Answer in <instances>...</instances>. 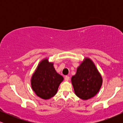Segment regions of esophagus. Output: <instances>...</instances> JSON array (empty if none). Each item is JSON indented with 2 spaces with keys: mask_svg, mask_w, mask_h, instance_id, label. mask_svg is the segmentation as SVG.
I'll return each mask as SVG.
<instances>
[{
  "mask_svg": "<svg viewBox=\"0 0 123 123\" xmlns=\"http://www.w3.org/2000/svg\"><path fill=\"white\" fill-rule=\"evenodd\" d=\"M69 79H70V77H69V76H65V81H69Z\"/></svg>",
  "mask_w": 123,
  "mask_h": 123,
  "instance_id": "esophagus-1",
  "label": "esophagus"
}]
</instances>
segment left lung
<instances>
[{
    "label": "left lung",
    "mask_w": 123,
    "mask_h": 123,
    "mask_svg": "<svg viewBox=\"0 0 123 123\" xmlns=\"http://www.w3.org/2000/svg\"><path fill=\"white\" fill-rule=\"evenodd\" d=\"M75 94L87 100L94 97L101 88L102 79L93 62L86 58L71 79Z\"/></svg>",
    "instance_id": "1"
}]
</instances>
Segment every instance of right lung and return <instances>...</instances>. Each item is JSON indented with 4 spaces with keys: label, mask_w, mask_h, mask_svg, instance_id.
Instances as JSON below:
<instances>
[{
    "label": "right lung",
    "mask_w": 123,
    "mask_h": 123,
    "mask_svg": "<svg viewBox=\"0 0 123 123\" xmlns=\"http://www.w3.org/2000/svg\"><path fill=\"white\" fill-rule=\"evenodd\" d=\"M63 78L58 74L47 59L40 62L31 79V86L35 94L41 98L48 99L57 94Z\"/></svg>",
    "instance_id": "add662e5"
}]
</instances>
